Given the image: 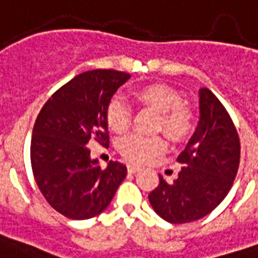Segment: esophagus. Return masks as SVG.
<instances>
[{
    "label": "esophagus",
    "instance_id": "1",
    "mask_svg": "<svg viewBox=\"0 0 258 258\" xmlns=\"http://www.w3.org/2000/svg\"><path fill=\"white\" fill-rule=\"evenodd\" d=\"M142 168L139 167V165H134V164H130L128 165V172L130 173H135L138 172V171H141Z\"/></svg>",
    "mask_w": 258,
    "mask_h": 258
}]
</instances>
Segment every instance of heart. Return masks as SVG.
<instances>
[{
    "mask_svg": "<svg viewBox=\"0 0 258 258\" xmlns=\"http://www.w3.org/2000/svg\"><path fill=\"white\" fill-rule=\"evenodd\" d=\"M135 100L146 108L160 113L158 128L172 141H183L190 135L194 127L191 112L182 105V98L176 91L165 85H148L133 91ZM106 123L112 133L123 134L131 124V109L128 104L114 97L106 109ZM120 154L133 163H145L161 153L165 148L160 137L146 138L142 135L131 134L119 141Z\"/></svg>",
    "mask_w": 258,
    "mask_h": 258,
    "instance_id": "1",
    "label": "heart"
}]
</instances>
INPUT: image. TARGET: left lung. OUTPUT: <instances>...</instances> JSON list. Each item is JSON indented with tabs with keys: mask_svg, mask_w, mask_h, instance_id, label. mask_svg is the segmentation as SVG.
Masks as SVG:
<instances>
[{
	"mask_svg": "<svg viewBox=\"0 0 258 258\" xmlns=\"http://www.w3.org/2000/svg\"><path fill=\"white\" fill-rule=\"evenodd\" d=\"M239 157V137L230 114L211 90L201 89L200 121L177 157L184 167L171 183L158 175L160 184L149 194L154 212L173 224L209 215L230 191Z\"/></svg>",
	"mask_w": 258,
	"mask_h": 258,
	"instance_id": "obj_1",
	"label": "left lung"
}]
</instances>
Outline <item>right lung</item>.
I'll use <instances>...</instances> for the list:
<instances>
[{"instance_id":"obj_1","label":"right lung","mask_w":258,"mask_h":258,"mask_svg":"<svg viewBox=\"0 0 258 258\" xmlns=\"http://www.w3.org/2000/svg\"><path fill=\"white\" fill-rule=\"evenodd\" d=\"M131 76L94 70L75 76L43 105L31 137V167L38 187L58 213L72 220L98 216L112 201L127 167L109 161L105 169L87 145L109 144L106 109Z\"/></svg>"}]
</instances>
